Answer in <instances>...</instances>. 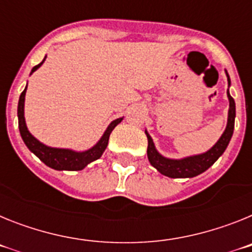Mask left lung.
Listing matches in <instances>:
<instances>
[{
  "label": "left lung",
  "instance_id": "1",
  "mask_svg": "<svg viewBox=\"0 0 252 252\" xmlns=\"http://www.w3.org/2000/svg\"><path fill=\"white\" fill-rule=\"evenodd\" d=\"M227 82L228 87L231 86L230 75L227 74ZM227 97L230 102V108H228V117H227V126L224 128L223 133L218 139L212 148L203 154L192 155L183 159H169V158L162 157L161 154L157 150L153 139L145 130L146 136H148V159L151 165L157 169L159 173L169 178H193L202 174L209 166H212L217 159L224 153L226 148L230 144V140L232 137L233 128H235V117H236V104L233 98L231 97L230 92L227 90Z\"/></svg>",
  "mask_w": 252,
  "mask_h": 252
}]
</instances>
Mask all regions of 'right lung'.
Listing matches in <instances>:
<instances>
[{
	"label": "right lung",
	"instance_id": "1",
	"mask_svg": "<svg viewBox=\"0 0 252 252\" xmlns=\"http://www.w3.org/2000/svg\"><path fill=\"white\" fill-rule=\"evenodd\" d=\"M46 57L40 64L35 65L31 70L30 74L39 69L43 65L45 62ZM28 86L25 87V90L22 91L21 95L19 99V106H17V117H19V130L21 133V137L25 142V145L28 146L29 150L31 153H34L41 161L48 165L49 168L55 169V170H82L86 168L90 162L94 161V160L99 159L102 157L103 151L106 150L107 145H108V139L112 132L113 128L124 120V117L116 119L108 125V127L103 132L101 139L94 146L86 151H74L72 149H59V148H51V146L45 145L43 142H40L36 137H34L28 130L26 126L25 116H24V107H25V94Z\"/></svg>",
	"mask_w": 252,
	"mask_h": 252
}]
</instances>
